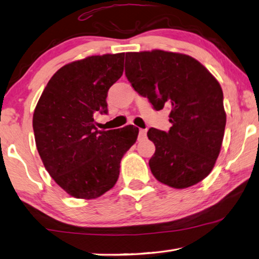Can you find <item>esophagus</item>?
<instances>
[{
    "label": "esophagus",
    "mask_w": 259,
    "mask_h": 259,
    "mask_svg": "<svg viewBox=\"0 0 259 259\" xmlns=\"http://www.w3.org/2000/svg\"><path fill=\"white\" fill-rule=\"evenodd\" d=\"M147 130L146 129H139V138H146Z\"/></svg>",
    "instance_id": "obj_1"
}]
</instances>
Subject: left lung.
I'll return each instance as SVG.
<instances>
[{
    "label": "left lung",
    "instance_id": "left-lung-1",
    "mask_svg": "<svg viewBox=\"0 0 259 259\" xmlns=\"http://www.w3.org/2000/svg\"><path fill=\"white\" fill-rule=\"evenodd\" d=\"M125 76L156 111L170 109L168 133H147L155 145L148 162L153 176L174 188L204 179L216 163L226 124L218 81L191 56L163 50L126 52Z\"/></svg>",
    "mask_w": 259,
    "mask_h": 259
}]
</instances>
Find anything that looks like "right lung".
<instances>
[{
    "instance_id": "1",
    "label": "right lung",
    "mask_w": 259,
    "mask_h": 259,
    "mask_svg": "<svg viewBox=\"0 0 259 259\" xmlns=\"http://www.w3.org/2000/svg\"><path fill=\"white\" fill-rule=\"evenodd\" d=\"M124 54L91 56L58 69L33 115L38 154L52 179L76 199L111 190L121 159L137 140L138 128L98 130L96 112L107 113L108 89L123 74Z\"/></svg>"
}]
</instances>
